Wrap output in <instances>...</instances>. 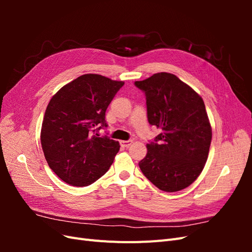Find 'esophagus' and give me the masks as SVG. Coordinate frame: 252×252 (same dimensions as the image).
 Listing matches in <instances>:
<instances>
[{"label":"esophagus","mask_w":252,"mask_h":252,"mask_svg":"<svg viewBox=\"0 0 252 252\" xmlns=\"http://www.w3.org/2000/svg\"><path fill=\"white\" fill-rule=\"evenodd\" d=\"M120 144H121L122 147H129V146H130V145L132 144V141H130V140H128V141H121Z\"/></svg>","instance_id":"1"}]
</instances>
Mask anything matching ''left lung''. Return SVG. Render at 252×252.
I'll use <instances>...</instances> for the list:
<instances>
[{
	"label": "left lung",
	"mask_w": 252,
	"mask_h": 252,
	"mask_svg": "<svg viewBox=\"0 0 252 252\" xmlns=\"http://www.w3.org/2000/svg\"><path fill=\"white\" fill-rule=\"evenodd\" d=\"M134 85L146 95L149 124L162 130L147 144L140 168L158 189L180 191L197 179L208 158L212 131L203 98L168 72Z\"/></svg>",
	"instance_id": "1"
}]
</instances>
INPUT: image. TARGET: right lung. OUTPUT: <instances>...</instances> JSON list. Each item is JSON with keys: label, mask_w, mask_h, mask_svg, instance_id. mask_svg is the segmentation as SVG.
<instances>
[{"label": "right lung", "mask_w": 252, "mask_h": 252, "mask_svg": "<svg viewBox=\"0 0 252 252\" xmlns=\"http://www.w3.org/2000/svg\"><path fill=\"white\" fill-rule=\"evenodd\" d=\"M123 85V81L87 73L51 97L44 114L41 144L49 167L67 184H93L113 163L120 144L107 135L100 138L97 131L107 127L106 109Z\"/></svg>", "instance_id": "obj_1"}]
</instances>
